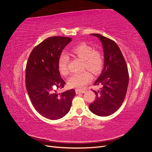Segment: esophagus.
Instances as JSON below:
<instances>
[{"label":"esophagus","instance_id":"esophagus-1","mask_svg":"<svg viewBox=\"0 0 152 152\" xmlns=\"http://www.w3.org/2000/svg\"><path fill=\"white\" fill-rule=\"evenodd\" d=\"M75 93L77 94H82L85 93V91H80V90H78V89H76L75 90Z\"/></svg>","mask_w":152,"mask_h":152}]
</instances>
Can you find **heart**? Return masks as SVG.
<instances>
[{
    "label": "heart",
    "instance_id": "obj_1",
    "mask_svg": "<svg viewBox=\"0 0 152 152\" xmlns=\"http://www.w3.org/2000/svg\"><path fill=\"white\" fill-rule=\"evenodd\" d=\"M72 56L83 60V69H87L93 74H98L102 69L104 58L102 53L98 49H94L91 45L81 43L73 47L70 50ZM69 58L66 55H62L58 61V70L62 76H67L68 70ZM91 73L84 71L80 73L72 75L68 80V86L72 88L82 90L91 81Z\"/></svg>",
    "mask_w": 152,
    "mask_h": 152
}]
</instances>
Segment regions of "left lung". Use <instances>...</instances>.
<instances>
[{
    "label": "left lung",
    "mask_w": 152,
    "mask_h": 152,
    "mask_svg": "<svg viewBox=\"0 0 152 152\" xmlns=\"http://www.w3.org/2000/svg\"><path fill=\"white\" fill-rule=\"evenodd\" d=\"M104 50V68L94 83L100 86L93 90L96 99L89 104V110L96 115L107 117L115 112L125 99L129 84L127 64L121 50L113 40L97 34Z\"/></svg>",
    "instance_id": "left-lung-1"
}]
</instances>
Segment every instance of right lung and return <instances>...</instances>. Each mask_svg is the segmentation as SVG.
<instances>
[{"instance_id": "right-lung-1", "label": "right lung", "mask_w": 152, "mask_h": 152, "mask_svg": "<svg viewBox=\"0 0 152 152\" xmlns=\"http://www.w3.org/2000/svg\"><path fill=\"white\" fill-rule=\"evenodd\" d=\"M72 41L66 37L54 36L45 39L31 52L26 66V91L35 109L41 115L57 120L70 111L74 89L58 93L66 82L58 70L62 50Z\"/></svg>"}]
</instances>
